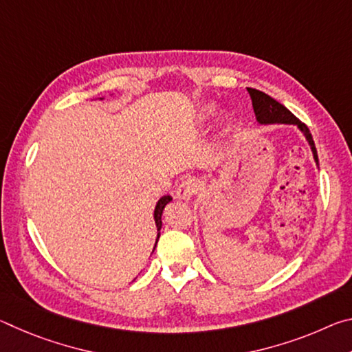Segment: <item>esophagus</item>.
<instances>
[{
    "instance_id": "obj_1",
    "label": "esophagus",
    "mask_w": 352,
    "mask_h": 352,
    "mask_svg": "<svg viewBox=\"0 0 352 352\" xmlns=\"http://www.w3.org/2000/svg\"><path fill=\"white\" fill-rule=\"evenodd\" d=\"M199 189H200L199 180H195V178H186V180H183L180 184H178L177 197L180 200L188 201L199 192Z\"/></svg>"
}]
</instances>
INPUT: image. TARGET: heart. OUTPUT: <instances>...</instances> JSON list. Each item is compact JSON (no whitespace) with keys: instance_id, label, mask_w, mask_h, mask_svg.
<instances>
[{"instance_id":"heart-1","label":"heart","mask_w":352,"mask_h":352,"mask_svg":"<svg viewBox=\"0 0 352 352\" xmlns=\"http://www.w3.org/2000/svg\"><path fill=\"white\" fill-rule=\"evenodd\" d=\"M217 111V105L216 104H205L200 107V111H199V118L200 121H208V119H211L214 115H216Z\"/></svg>"}]
</instances>
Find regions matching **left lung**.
<instances>
[{
	"label": "left lung",
	"mask_w": 352,
	"mask_h": 352,
	"mask_svg": "<svg viewBox=\"0 0 352 352\" xmlns=\"http://www.w3.org/2000/svg\"><path fill=\"white\" fill-rule=\"evenodd\" d=\"M250 93V98H252L253 110L256 115V121H258L261 126H270V124H289V126H296L298 130L305 135L306 141L311 146V151L314 155L315 164L318 168V155L317 148H315V142L312 140V135L309 132V129L302 124L300 119H296L292 113L285 109L283 104H279L278 100L270 98L269 94L262 93L259 90H254V88H247Z\"/></svg>",
	"instance_id": "8db88e82"
}]
</instances>
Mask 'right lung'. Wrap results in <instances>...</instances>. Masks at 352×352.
Returning a JSON list of instances; mask_svg holds the SVG:
<instances>
[{
  "mask_svg": "<svg viewBox=\"0 0 352 352\" xmlns=\"http://www.w3.org/2000/svg\"><path fill=\"white\" fill-rule=\"evenodd\" d=\"M170 201H172V197H170V195H163V197L157 201V206H155V211H153V219H155V225H157V231H158V236H157V239H158V237H160V230H162V225H163V222H162L163 211H164L166 205L170 204Z\"/></svg>",
  "mask_w": 352,
  "mask_h": 352,
  "instance_id": "right-lung-1",
  "label": "right lung"
}]
</instances>
